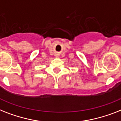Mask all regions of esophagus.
<instances>
[{"label": "esophagus", "instance_id": "esophagus-1", "mask_svg": "<svg viewBox=\"0 0 121 121\" xmlns=\"http://www.w3.org/2000/svg\"><path fill=\"white\" fill-rule=\"evenodd\" d=\"M56 57H58V55H56Z\"/></svg>", "mask_w": 121, "mask_h": 121}]
</instances>
